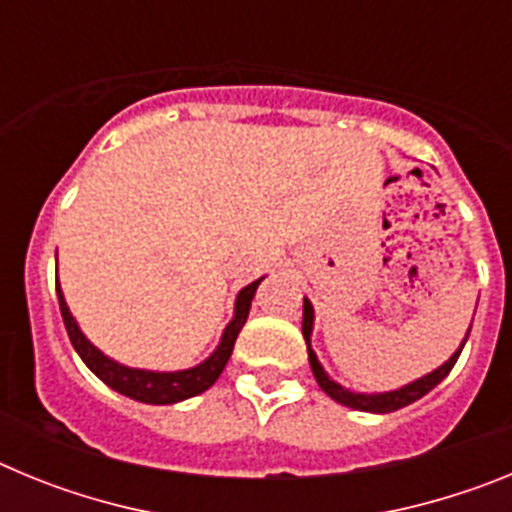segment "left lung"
<instances>
[{
	"label": "left lung",
	"instance_id": "8db88e82",
	"mask_svg": "<svg viewBox=\"0 0 512 512\" xmlns=\"http://www.w3.org/2000/svg\"><path fill=\"white\" fill-rule=\"evenodd\" d=\"M312 323H315V310H312V302L305 297V305H302V336H305V343H307V359H310V369H312V374H315V382L320 384V390H323L325 395L333 397V400L341 402V405H346V408L361 410V413H395V410L405 408V405H410V402H415V400H420L423 395H428V392H431L438 382H443V379H446V374L454 369L456 359H459V354H461V348H464V343H467V338H469V330H467V336H464L461 346L456 348L454 354H451V359L443 361V364L438 366V369H433L431 374H425V377L405 384V387H400V390L369 395V392L346 390L343 384L333 382V379L328 377V372H325L323 364H320L318 356H315V351H312V346H310Z\"/></svg>",
	"mask_w": 512,
	"mask_h": 512
}]
</instances>
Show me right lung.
<instances>
[{
    "mask_svg": "<svg viewBox=\"0 0 512 512\" xmlns=\"http://www.w3.org/2000/svg\"><path fill=\"white\" fill-rule=\"evenodd\" d=\"M261 279L251 282L248 287H243L235 297V312L233 320L225 325L223 338L217 343V348L207 356L202 364L192 366V369H182V372H148V369H130L125 364H117L115 359L104 356L92 341H89L84 333H81L79 323L71 315L69 305L63 300L61 284L56 279V295H58V307H61V318L66 325V333L71 338V346L76 348V354L81 356V361L102 379L107 387H112L120 395L130 397V400L146 402V405H174V402H182L187 397L202 395L205 390H210L212 384L217 382V377L223 374L225 364H228L230 354H233L235 338L241 333V328L246 325L248 310H251V300L259 289Z\"/></svg>",
    "mask_w": 512,
    "mask_h": 512,
    "instance_id": "obj_1",
    "label": "right lung"
}]
</instances>
